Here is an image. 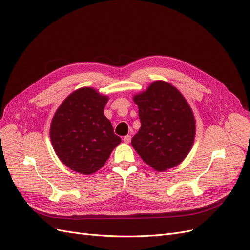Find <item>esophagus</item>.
<instances>
[{"label": "esophagus", "instance_id": "obj_1", "mask_svg": "<svg viewBox=\"0 0 250 250\" xmlns=\"http://www.w3.org/2000/svg\"><path fill=\"white\" fill-rule=\"evenodd\" d=\"M123 141H124L126 144L130 143V141H131V137H130V135H125V137L123 138Z\"/></svg>", "mask_w": 250, "mask_h": 250}]
</instances>
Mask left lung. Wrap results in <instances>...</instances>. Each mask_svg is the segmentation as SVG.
<instances>
[{"label": "left lung", "mask_w": 250, "mask_h": 250, "mask_svg": "<svg viewBox=\"0 0 250 250\" xmlns=\"http://www.w3.org/2000/svg\"><path fill=\"white\" fill-rule=\"evenodd\" d=\"M141 128L131 145L150 167L164 172L183 162L193 146L196 123L190 105L179 90L154 81L133 97Z\"/></svg>", "instance_id": "8db88e82"}]
</instances>
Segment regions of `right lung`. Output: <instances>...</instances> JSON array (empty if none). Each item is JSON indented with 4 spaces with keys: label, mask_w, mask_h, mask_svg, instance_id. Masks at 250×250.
Returning a JSON list of instances; mask_svg holds the SVG:
<instances>
[{
    "label": "right lung",
    "mask_w": 250,
    "mask_h": 250,
    "mask_svg": "<svg viewBox=\"0 0 250 250\" xmlns=\"http://www.w3.org/2000/svg\"><path fill=\"white\" fill-rule=\"evenodd\" d=\"M108 101L92 87L75 90L56 110L50 138L59 160L71 170L89 175L102 168L121 143L103 110Z\"/></svg>",
    "instance_id": "obj_1"
}]
</instances>
